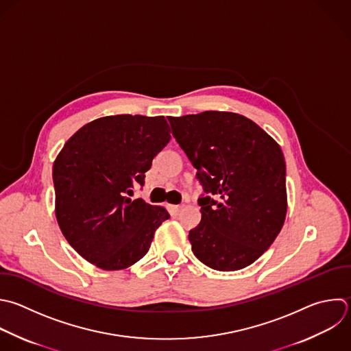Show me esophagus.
I'll use <instances>...</instances> for the list:
<instances>
[{"label": "esophagus", "instance_id": "obj_1", "mask_svg": "<svg viewBox=\"0 0 351 351\" xmlns=\"http://www.w3.org/2000/svg\"><path fill=\"white\" fill-rule=\"evenodd\" d=\"M181 208H182V206H176V204H171V206H169V211H170V214L171 215H177L180 211H181Z\"/></svg>", "mask_w": 351, "mask_h": 351}]
</instances>
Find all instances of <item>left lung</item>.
Here are the masks:
<instances>
[{
  "instance_id": "1",
  "label": "left lung",
  "mask_w": 351,
  "mask_h": 351,
  "mask_svg": "<svg viewBox=\"0 0 351 351\" xmlns=\"http://www.w3.org/2000/svg\"><path fill=\"white\" fill-rule=\"evenodd\" d=\"M204 195L202 221L189 230L195 256L233 271L254 263L280 233L287 214L285 160L251 119L221 111L169 117Z\"/></svg>"
}]
</instances>
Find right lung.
Segmentation results:
<instances>
[{"label": "right lung", "instance_id": "1", "mask_svg": "<svg viewBox=\"0 0 351 351\" xmlns=\"http://www.w3.org/2000/svg\"><path fill=\"white\" fill-rule=\"evenodd\" d=\"M170 138L165 117L115 115L85 125L64 144L53 165L56 218L88 262L121 270L148 252L170 215L130 196Z\"/></svg>", "mask_w": 351, "mask_h": 351}]
</instances>
